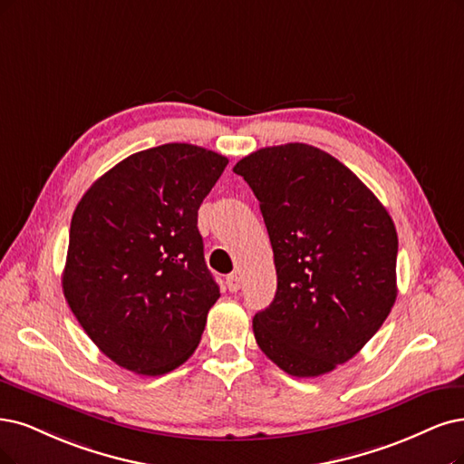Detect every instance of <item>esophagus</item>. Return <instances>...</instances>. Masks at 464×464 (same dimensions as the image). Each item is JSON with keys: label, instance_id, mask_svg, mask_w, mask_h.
<instances>
[{"label": "esophagus", "instance_id": "1", "mask_svg": "<svg viewBox=\"0 0 464 464\" xmlns=\"http://www.w3.org/2000/svg\"><path fill=\"white\" fill-rule=\"evenodd\" d=\"M226 285H227V288L231 290V293H237V290L241 288V277H238L237 273H231V276L226 279Z\"/></svg>", "mask_w": 464, "mask_h": 464}]
</instances>
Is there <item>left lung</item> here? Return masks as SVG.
Segmentation results:
<instances>
[{
    "mask_svg": "<svg viewBox=\"0 0 464 464\" xmlns=\"http://www.w3.org/2000/svg\"><path fill=\"white\" fill-rule=\"evenodd\" d=\"M233 171L260 200L277 271L276 298L252 321L256 342L298 379L331 372L396 302V226L365 183L317 147H266Z\"/></svg>",
    "mask_w": 464,
    "mask_h": 464,
    "instance_id": "1",
    "label": "left lung"
}]
</instances>
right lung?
<instances>
[{
  "label": "right lung",
  "mask_w": 464,
  "mask_h": 464,
  "mask_svg": "<svg viewBox=\"0 0 464 464\" xmlns=\"http://www.w3.org/2000/svg\"><path fill=\"white\" fill-rule=\"evenodd\" d=\"M227 162L208 149L166 143L118 162L78 202L63 293L116 365L159 376L197 350L219 298L197 218Z\"/></svg>",
  "instance_id": "1"
}]
</instances>
